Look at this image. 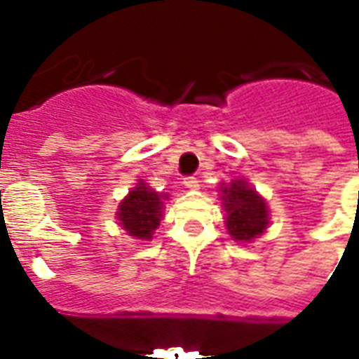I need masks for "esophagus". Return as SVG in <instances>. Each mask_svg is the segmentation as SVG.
<instances>
[{
  "label": "esophagus",
  "instance_id": "34e87169",
  "mask_svg": "<svg viewBox=\"0 0 359 359\" xmlns=\"http://www.w3.org/2000/svg\"><path fill=\"white\" fill-rule=\"evenodd\" d=\"M184 187L190 188V190H198L200 188V180L196 179V177H187L184 179Z\"/></svg>",
  "mask_w": 359,
  "mask_h": 359
}]
</instances>
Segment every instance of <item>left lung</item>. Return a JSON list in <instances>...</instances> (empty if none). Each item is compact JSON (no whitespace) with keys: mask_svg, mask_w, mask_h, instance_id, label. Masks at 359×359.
<instances>
[{"mask_svg":"<svg viewBox=\"0 0 359 359\" xmlns=\"http://www.w3.org/2000/svg\"><path fill=\"white\" fill-rule=\"evenodd\" d=\"M226 229L234 241L250 242L267 229V203L244 180H233L223 188Z\"/></svg>","mask_w":359,"mask_h":359,"instance_id":"left-lung-1","label":"left lung"}]
</instances>
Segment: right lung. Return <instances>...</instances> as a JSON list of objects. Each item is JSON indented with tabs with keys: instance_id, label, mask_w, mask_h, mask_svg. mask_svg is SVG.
<instances>
[{
	"instance_id": "1",
	"label": "right lung",
	"mask_w": 359,
	"mask_h": 359,
	"mask_svg": "<svg viewBox=\"0 0 359 359\" xmlns=\"http://www.w3.org/2000/svg\"><path fill=\"white\" fill-rule=\"evenodd\" d=\"M161 198L163 196L149 190L144 182H138V187L118 205L121 226L138 241H149L161 221Z\"/></svg>"
}]
</instances>
